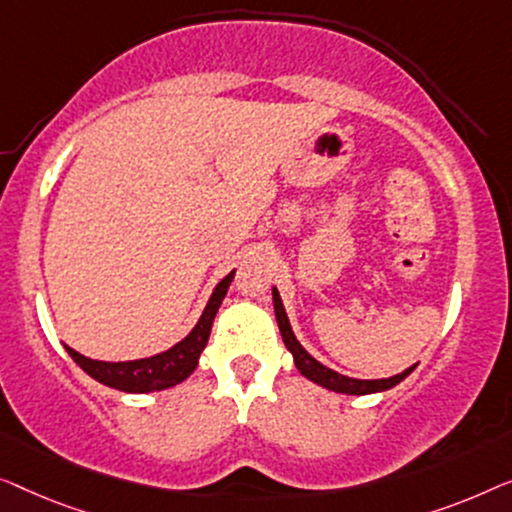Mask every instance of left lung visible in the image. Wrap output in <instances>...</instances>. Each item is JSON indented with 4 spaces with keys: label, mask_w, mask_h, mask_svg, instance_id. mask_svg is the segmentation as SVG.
<instances>
[{
    "label": "left lung",
    "mask_w": 512,
    "mask_h": 512,
    "mask_svg": "<svg viewBox=\"0 0 512 512\" xmlns=\"http://www.w3.org/2000/svg\"><path fill=\"white\" fill-rule=\"evenodd\" d=\"M273 311H276V322H278L280 336H283V341H285V348L292 352L294 366H297L301 376H306L308 380H313V383H318L320 387H327V390H331V392L357 394V397H362V394L392 390L394 385H399L401 380L406 378L408 373L417 366V364H413V366H410V369L397 373V376L380 378V380H359V378L341 376V373L331 371V369H327L325 364H320L313 355H308V350L297 341V336H294L290 320H287L283 299H280V294H278L276 287H273Z\"/></svg>",
    "instance_id": "1"
}]
</instances>
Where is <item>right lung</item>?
<instances>
[{"mask_svg":"<svg viewBox=\"0 0 512 512\" xmlns=\"http://www.w3.org/2000/svg\"><path fill=\"white\" fill-rule=\"evenodd\" d=\"M232 278L234 271L227 273V276L215 285L211 299H208L204 313H201V318L197 325H194V329L183 338V341L171 345L169 350L160 352V355L132 359V362H99V359L81 355V352L69 348V345H64V350L69 352L71 359H74L90 378H95L97 383L102 385L113 387V390L132 394L167 390V387L183 383V380L190 378L192 371L197 369L201 350L206 348L208 336H211L215 313H218L222 299H225Z\"/></svg>","mask_w":512,"mask_h":512,"instance_id":"add662e5","label":"right lung"}]
</instances>
